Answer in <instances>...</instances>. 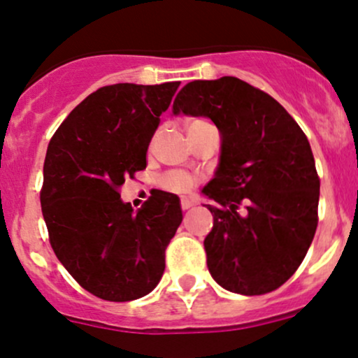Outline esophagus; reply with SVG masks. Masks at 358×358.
Masks as SVG:
<instances>
[{
    "label": "esophagus",
    "mask_w": 358,
    "mask_h": 358,
    "mask_svg": "<svg viewBox=\"0 0 358 358\" xmlns=\"http://www.w3.org/2000/svg\"><path fill=\"white\" fill-rule=\"evenodd\" d=\"M180 206H182L183 210H187L194 206V201H190V199H187V197H182L180 199Z\"/></svg>",
    "instance_id": "obj_1"
}]
</instances>
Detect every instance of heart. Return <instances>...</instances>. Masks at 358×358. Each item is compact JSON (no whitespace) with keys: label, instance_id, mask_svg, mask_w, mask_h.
Here are the masks:
<instances>
[{"label":"heart","instance_id":"obj_1","mask_svg":"<svg viewBox=\"0 0 358 358\" xmlns=\"http://www.w3.org/2000/svg\"><path fill=\"white\" fill-rule=\"evenodd\" d=\"M161 187L168 192H175V194H187L194 189L195 178L187 171H180V169H173V171L164 173L159 180Z\"/></svg>","mask_w":358,"mask_h":358}]
</instances>
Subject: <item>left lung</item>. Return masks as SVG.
Returning <instances> with one entry per match:
<instances>
[{"label": "left lung", "instance_id": "1", "mask_svg": "<svg viewBox=\"0 0 358 358\" xmlns=\"http://www.w3.org/2000/svg\"><path fill=\"white\" fill-rule=\"evenodd\" d=\"M173 113L208 116L221 134L220 166L202 190L217 202L208 206L214 223L204 240L210 276L240 295L280 288L317 228L321 182L306 134L276 99L236 77L189 82Z\"/></svg>", "mask_w": 358, "mask_h": 358}]
</instances>
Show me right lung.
I'll return each mask as SVG.
<instances>
[{"mask_svg": "<svg viewBox=\"0 0 358 358\" xmlns=\"http://www.w3.org/2000/svg\"><path fill=\"white\" fill-rule=\"evenodd\" d=\"M180 82L115 84L85 97L55 131L44 159L41 208L50 243L82 288L110 302L148 295L182 223L176 195L156 192L135 213L120 199L148 166L161 113Z\"/></svg>", "mask_w": 358, "mask_h": 358, "instance_id": "right-lung-1", "label": "right lung"}]
</instances>
